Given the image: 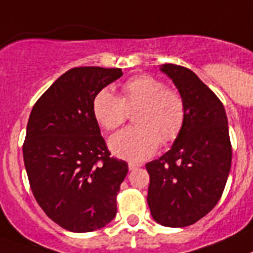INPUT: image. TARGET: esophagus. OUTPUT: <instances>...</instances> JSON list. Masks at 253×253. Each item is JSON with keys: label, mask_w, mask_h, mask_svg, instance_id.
I'll use <instances>...</instances> for the list:
<instances>
[{"label": "esophagus", "mask_w": 253, "mask_h": 253, "mask_svg": "<svg viewBox=\"0 0 253 253\" xmlns=\"http://www.w3.org/2000/svg\"><path fill=\"white\" fill-rule=\"evenodd\" d=\"M128 167H129V169H130V170H134V169L141 168L142 164H139V163H134V162H129Z\"/></svg>", "instance_id": "esophagus-1"}]
</instances>
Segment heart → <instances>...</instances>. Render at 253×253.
<instances>
[{
    "instance_id": "heart-1",
    "label": "heart",
    "mask_w": 253,
    "mask_h": 253,
    "mask_svg": "<svg viewBox=\"0 0 253 253\" xmlns=\"http://www.w3.org/2000/svg\"><path fill=\"white\" fill-rule=\"evenodd\" d=\"M137 107V125L112 135L110 149L119 158L141 162L155 154L160 142L169 145L178 138L186 122L187 108L178 90L166 87L162 80L145 74L125 80L120 97L103 87L91 101L94 118L106 130L122 126L128 112Z\"/></svg>"
}]
</instances>
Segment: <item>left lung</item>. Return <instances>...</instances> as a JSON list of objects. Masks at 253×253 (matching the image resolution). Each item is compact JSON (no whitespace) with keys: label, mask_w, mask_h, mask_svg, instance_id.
<instances>
[{"label":"left lung","mask_w":253,"mask_h":253,"mask_svg":"<svg viewBox=\"0 0 253 253\" xmlns=\"http://www.w3.org/2000/svg\"><path fill=\"white\" fill-rule=\"evenodd\" d=\"M162 71L185 98L186 122L172 149L146 164L147 203L156 222L195 224L213 210L231 167V142L224 104L193 71L164 64Z\"/></svg>","instance_id":"1"}]
</instances>
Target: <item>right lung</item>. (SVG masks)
Instances as JSON below:
<instances>
[{
    "label": "right lung",
    "mask_w": 253,
    "mask_h": 253,
    "mask_svg": "<svg viewBox=\"0 0 253 253\" xmlns=\"http://www.w3.org/2000/svg\"><path fill=\"white\" fill-rule=\"evenodd\" d=\"M122 76L120 68H71L29 115L23 143L29 186L46 216L66 230H97L116 216L128 163L111 158L91 101Z\"/></svg>",
    "instance_id": "add662e5"
}]
</instances>
